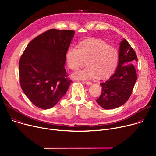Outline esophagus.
Returning a JSON list of instances; mask_svg holds the SVG:
<instances>
[{
  "label": "esophagus",
  "instance_id": "34e87169",
  "mask_svg": "<svg viewBox=\"0 0 156 156\" xmlns=\"http://www.w3.org/2000/svg\"><path fill=\"white\" fill-rule=\"evenodd\" d=\"M82 82L86 83V84H87V85H90V84H92V82H91L90 81H82Z\"/></svg>",
  "mask_w": 156,
  "mask_h": 156
}]
</instances>
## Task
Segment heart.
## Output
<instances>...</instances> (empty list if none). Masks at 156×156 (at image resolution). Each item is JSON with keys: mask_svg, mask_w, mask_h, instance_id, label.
Here are the masks:
<instances>
[{"mask_svg": "<svg viewBox=\"0 0 156 156\" xmlns=\"http://www.w3.org/2000/svg\"><path fill=\"white\" fill-rule=\"evenodd\" d=\"M118 61L119 52L115 48L96 39L83 41L79 47H71L66 54L67 66L73 70L83 66L86 61L88 67L73 74L75 78L80 79L108 77L114 71Z\"/></svg>", "mask_w": 156, "mask_h": 156, "instance_id": "1", "label": "heart"}]
</instances>
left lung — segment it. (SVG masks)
<instances>
[{
  "instance_id": "left-lung-1",
  "label": "left lung",
  "mask_w": 156,
  "mask_h": 156,
  "mask_svg": "<svg viewBox=\"0 0 156 156\" xmlns=\"http://www.w3.org/2000/svg\"><path fill=\"white\" fill-rule=\"evenodd\" d=\"M119 63L113 75L101 83L102 92L97 102L105 109H112L124 104L133 90L137 74L134 64L137 55L128 42L124 39L120 44Z\"/></svg>"
}]
</instances>
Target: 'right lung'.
<instances>
[{"label":"right lung","mask_w":156,"mask_h":156,"mask_svg":"<svg viewBox=\"0 0 156 156\" xmlns=\"http://www.w3.org/2000/svg\"><path fill=\"white\" fill-rule=\"evenodd\" d=\"M74 34L72 30L50 29L32 40L20 57L21 88L31 102L42 109L57 104L72 82L64 65Z\"/></svg>","instance_id":"right-lung-1"}]
</instances>
